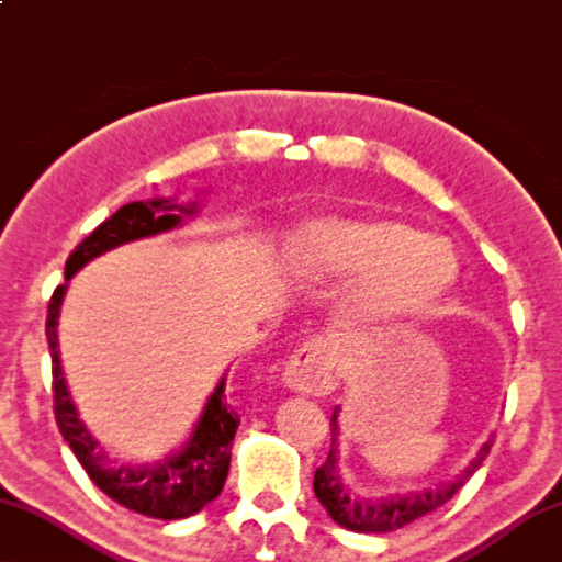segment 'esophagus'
Instances as JSON below:
<instances>
[{"instance_id": "obj_1", "label": "esophagus", "mask_w": 562, "mask_h": 562, "mask_svg": "<svg viewBox=\"0 0 562 562\" xmlns=\"http://www.w3.org/2000/svg\"><path fill=\"white\" fill-rule=\"evenodd\" d=\"M334 367L336 351L331 349V344L311 339L289 359L286 369H283V382L293 392L324 396L336 386Z\"/></svg>"}]
</instances>
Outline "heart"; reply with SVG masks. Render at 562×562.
Returning a JSON list of instances; mask_svg holds the SVG:
<instances>
[{"label":"heart","instance_id":"heart-1","mask_svg":"<svg viewBox=\"0 0 562 562\" xmlns=\"http://www.w3.org/2000/svg\"><path fill=\"white\" fill-rule=\"evenodd\" d=\"M324 266L344 273H369L361 304L371 314H407L450 289L457 261L450 246L404 221H329L301 238Z\"/></svg>","mask_w":562,"mask_h":562}]
</instances>
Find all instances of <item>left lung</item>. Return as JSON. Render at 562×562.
<instances>
[{"label": "left lung", "mask_w": 562, "mask_h": 562, "mask_svg": "<svg viewBox=\"0 0 562 562\" xmlns=\"http://www.w3.org/2000/svg\"><path fill=\"white\" fill-rule=\"evenodd\" d=\"M336 412L331 417V450H329V457H326V462L314 474V492L318 503H322L326 507V513L331 515V520L353 532H392L414 520H419V517H425L431 510H437L439 505H445L447 499H450L454 492L480 470V464L485 462V457L490 454V447H492V439H490L468 468L457 474L454 482H445V485H439L435 490L394 495L390 499H361V497H353L349 487H344L341 482L339 457H336L339 454V447H336L339 445Z\"/></svg>", "instance_id": "1"}]
</instances>
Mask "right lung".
Masks as SVG:
<instances>
[{
  "label": "right lung",
  "mask_w": 562,
  "mask_h": 562,
  "mask_svg": "<svg viewBox=\"0 0 562 562\" xmlns=\"http://www.w3.org/2000/svg\"><path fill=\"white\" fill-rule=\"evenodd\" d=\"M193 205H178L170 201H135L127 203L117 213H112L105 223H100L80 246L75 248L65 263V281L92 261L94 256L123 246L127 240H137L155 233L180 226L183 215H193ZM67 286H57L47 306V341L52 351V392H55V419L63 431L65 442L70 445L77 462L82 464L90 480L110 499L127 510L158 517V520H180L221 495L223 482L231 468V442L236 437L240 417L226 404V379L215 386L209 404L201 414L191 439L183 450L168 457L166 462L131 468V464H112L105 452L94 442L88 427L77 417L70 390L65 384L63 364L57 349V318L63 306Z\"/></svg>",
  "instance_id": "1"
}]
</instances>
